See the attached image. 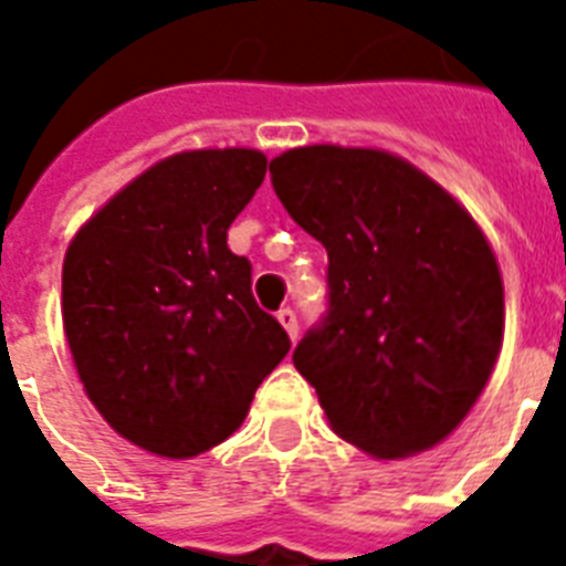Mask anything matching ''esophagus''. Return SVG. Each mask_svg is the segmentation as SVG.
<instances>
[{
	"label": "esophagus",
	"mask_w": 566,
	"mask_h": 566,
	"mask_svg": "<svg viewBox=\"0 0 566 566\" xmlns=\"http://www.w3.org/2000/svg\"><path fill=\"white\" fill-rule=\"evenodd\" d=\"M279 323H282L284 332L291 335V340H296V337H300V319H296V311L293 308L279 311Z\"/></svg>",
	"instance_id": "obj_1"
}]
</instances>
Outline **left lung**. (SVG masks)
Returning a JSON list of instances; mask_svg holds the SVG:
<instances>
[{
	"label": "left lung",
	"mask_w": 566,
	"mask_h": 566,
	"mask_svg": "<svg viewBox=\"0 0 566 566\" xmlns=\"http://www.w3.org/2000/svg\"><path fill=\"white\" fill-rule=\"evenodd\" d=\"M293 222L328 252V305L293 349L332 429L378 458L464 420L502 346V279L443 188L378 149L302 146L270 164Z\"/></svg>",
	"instance_id": "1"
}]
</instances>
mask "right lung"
Listing matches in <instances>:
<instances>
[{
    "label": "right lung",
    "instance_id": "add662e5",
    "mask_svg": "<svg viewBox=\"0 0 566 566\" xmlns=\"http://www.w3.org/2000/svg\"><path fill=\"white\" fill-rule=\"evenodd\" d=\"M264 172L255 149L172 155L66 249L75 370L111 429L155 455L222 443L291 349L282 323L258 308L249 258L226 243Z\"/></svg>",
    "mask_w": 566,
    "mask_h": 566
}]
</instances>
